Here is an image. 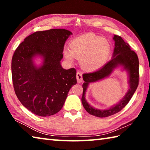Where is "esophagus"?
<instances>
[{
  "label": "esophagus",
  "instance_id": "esophagus-1",
  "mask_svg": "<svg viewBox=\"0 0 150 150\" xmlns=\"http://www.w3.org/2000/svg\"><path fill=\"white\" fill-rule=\"evenodd\" d=\"M76 77H77V82L79 83H81L83 80V76H82V73H81L80 72H77V75H76Z\"/></svg>",
  "mask_w": 150,
  "mask_h": 150
}]
</instances>
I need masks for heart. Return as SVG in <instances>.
<instances>
[{
	"label": "heart",
	"instance_id": "heart-1",
	"mask_svg": "<svg viewBox=\"0 0 150 150\" xmlns=\"http://www.w3.org/2000/svg\"><path fill=\"white\" fill-rule=\"evenodd\" d=\"M111 52V45L107 40L88 33L81 35L71 41L69 47H64L63 55L66 59L73 63L75 57L80 58L84 69L96 70L107 62Z\"/></svg>",
	"mask_w": 150,
	"mask_h": 150
}]
</instances>
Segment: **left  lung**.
<instances>
[{
  "label": "left lung",
  "mask_w": 150,
  "mask_h": 150,
  "mask_svg": "<svg viewBox=\"0 0 150 150\" xmlns=\"http://www.w3.org/2000/svg\"><path fill=\"white\" fill-rule=\"evenodd\" d=\"M113 40L115 41V48L111 59L99 69L83 75L85 82L83 84V92L81 101L83 107L90 115L99 118L108 117L120 111L132 97L139 82V60L136 54L131 50L130 45L120 36L114 35ZM118 68H121L122 70H126L128 75L129 87L125 95L118 103L108 109L101 110L95 108L87 102L85 98L88 85L90 83L97 82L109 76L114 70Z\"/></svg>",
  "instance_id": "8db88e82"
}]
</instances>
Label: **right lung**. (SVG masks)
<instances>
[{"instance_id": "right-lung-1", "label": "right lung", "mask_w": 150, "mask_h": 150, "mask_svg": "<svg viewBox=\"0 0 150 150\" xmlns=\"http://www.w3.org/2000/svg\"><path fill=\"white\" fill-rule=\"evenodd\" d=\"M71 34L65 29L35 32L15 50L11 65L15 93L22 105L35 115L58 112L77 83L74 68L65 69L61 65L65 43ZM37 58L42 59L40 65L35 62Z\"/></svg>"}]
</instances>
